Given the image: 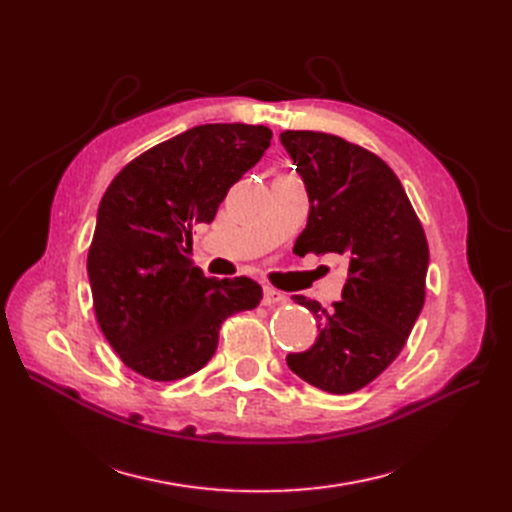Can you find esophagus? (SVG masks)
Here are the masks:
<instances>
[{
	"label": "esophagus",
	"instance_id": "1",
	"mask_svg": "<svg viewBox=\"0 0 512 512\" xmlns=\"http://www.w3.org/2000/svg\"><path fill=\"white\" fill-rule=\"evenodd\" d=\"M282 303H286L284 294L271 286H265V290H262V305H282Z\"/></svg>",
	"mask_w": 512,
	"mask_h": 512
}]
</instances>
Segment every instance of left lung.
<instances>
[{
    "mask_svg": "<svg viewBox=\"0 0 512 512\" xmlns=\"http://www.w3.org/2000/svg\"><path fill=\"white\" fill-rule=\"evenodd\" d=\"M280 141L303 177L309 218L301 250L348 260L342 301L320 307L314 346L288 354L301 380L333 395L354 393L389 367L425 303L429 247L404 185L384 160L344 138L286 130ZM294 245V247H297Z\"/></svg>",
    "mask_w": 512,
    "mask_h": 512,
    "instance_id": "left-lung-1",
    "label": "left lung"
}]
</instances>
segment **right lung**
<instances>
[{
    "label": "right lung",
    "mask_w": 512,
    "mask_h": 512,
    "mask_svg": "<svg viewBox=\"0 0 512 512\" xmlns=\"http://www.w3.org/2000/svg\"><path fill=\"white\" fill-rule=\"evenodd\" d=\"M271 136L247 123L196 126L134 158L104 192L87 254L91 297L106 342L136 374H194L218 348L222 322L260 303L250 277H205L188 245Z\"/></svg>",
    "instance_id": "add662e5"
}]
</instances>
